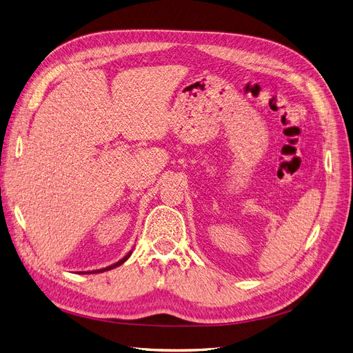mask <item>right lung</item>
<instances>
[{"mask_svg":"<svg viewBox=\"0 0 353 353\" xmlns=\"http://www.w3.org/2000/svg\"><path fill=\"white\" fill-rule=\"evenodd\" d=\"M132 254V250H130L123 259H121L119 262H116V263H113V265H110V266H108V268H103V269H99V270H93V272H87V273H100V272H106V270H110V269H114V268H117V266H121L122 263H125L126 260L129 259V256Z\"/></svg>","mask_w":353,"mask_h":353,"instance_id":"add662e5","label":"right lung"}]
</instances>
